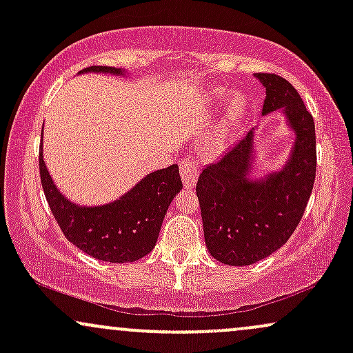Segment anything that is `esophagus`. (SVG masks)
<instances>
[{"mask_svg":"<svg viewBox=\"0 0 353 353\" xmlns=\"http://www.w3.org/2000/svg\"><path fill=\"white\" fill-rule=\"evenodd\" d=\"M201 168H202L201 161H197L196 157L192 156H185L179 161V171H181V177H182V182H184L185 189L194 188L197 177H199Z\"/></svg>","mask_w":353,"mask_h":353,"instance_id":"esophagus-1","label":"esophagus"}]
</instances>
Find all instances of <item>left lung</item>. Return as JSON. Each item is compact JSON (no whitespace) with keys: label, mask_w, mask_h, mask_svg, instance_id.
<instances>
[{"label":"left lung","mask_w":353,"mask_h":353,"mask_svg":"<svg viewBox=\"0 0 353 353\" xmlns=\"http://www.w3.org/2000/svg\"><path fill=\"white\" fill-rule=\"evenodd\" d=\"M255 78L265 88L262 114L282 111L295 132L290 157L281 171L250 179L254 129L221 159L204 168L196 192L208 250L228 265H250L289 241L314 189L317 169L314 117L287 79L269 72Z\"/></svg>","instance_id":"obj_1"}]
</instances>
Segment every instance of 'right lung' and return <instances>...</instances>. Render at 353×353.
Here are the masks:
<instances>
[{
	"mask_svg": "<svg viewBox=\"0 0 353 353\" xmlns=\"http://www.w3.org/2000/svg\"><path fill=\"white\" fill-rule=\"evenodd\" d=\"M81 72L125 71L111 66H91ZM39 176L44 196L64 237L91 257L112 264L134 262L156 245L161 225L174 196L182 189L177 164L148 174L131 190L104 205H78L63 196L52 182L39 152Z\"/></svg>",
	"mask_w": 353,
	"mask_h": 353,
	"instance_id": "add662e5",
	"label": "right lung"
}]
</instances>
